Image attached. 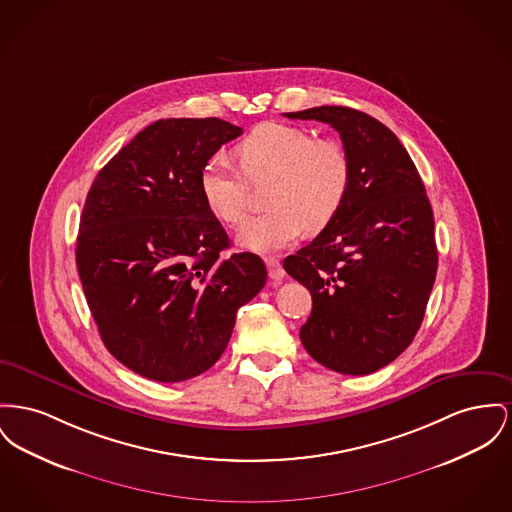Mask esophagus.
<instances>
[{
    "label": "esophagus",
    "instance_id": "esophagus-1",
    "mask_svg": "<svg viewBox=\"0 0 512 512\" xmlns=\"http://www.w3.org/2000/svg\"><path fill=\"white\" fill-rule=\"evenodd\" d=\"M265 263H267V269H269V276H271L272 284H274V286H276V284H280V282L284 280V276H286V272L282 269L280 261H278L276 257H267V259H265Z\"/></svg>",
    "mask_w": 512,
    "mask_h": 512
}]
</instances>
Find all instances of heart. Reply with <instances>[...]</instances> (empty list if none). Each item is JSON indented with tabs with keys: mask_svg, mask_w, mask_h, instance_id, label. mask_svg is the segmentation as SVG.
<instances>
[{
	"mask_svg": "<svg viewBox=\"0 0 512 512\" xmlns=\"http://www.w3.org/2000/svg\"><path fill=\"white\" fill-rule=\"evenodd\" d=\"M241 171L216 154L199 174V189L209 211L224 224L238 226L247 216V180H272L271 211L249 220L238 243L257 253L284 249L307 232H321L342 211L352 183V160L336 139H315L311 131L267 121L236 147Z\"/></svg>",
	"mask_w": 512,
	"mask_h": 512,
	"instance_id": "1",
	"label": "heart"
}]
</instances>
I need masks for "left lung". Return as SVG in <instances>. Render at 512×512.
<instances>
[{"label": "left lung", "instance_id": "left-lung-1", "mask_svg": "<svg viewBox=\"0 0 512 512\" xmlns=\"http://www.w3.org/2000/svg\"><path fill=\"white\" fill-rule=\"evenodd\" d=\"M329 123L352 160L348 199L331 224L284 259L311 292L307 354L344 375L396 360L420 329L437 274L435 222L420 174L381 121L344 106L286 114Z\"/></svg>", "mask_w": 512, "mask_h": 512}]
</instances>
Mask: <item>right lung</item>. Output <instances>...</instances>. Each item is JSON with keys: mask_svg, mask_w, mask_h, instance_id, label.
<instances>
[{"mask_svg": "<svg viewBox=\"0 0 512 512\" xmlns=\"http://www.w3.org/2000/svg\"><path fill=\"white\" fill-rule=\"evenodd\" d=\"M240 135L218 118L154 121L92 181L77 271L108 352L152 381L211 369L267 282L259 255H220L230 240L199 189L205 162Z\"/></svg>", "mask_w": 512, "mask_h": 512, "instance_id": "right-lung-1", "label": "right lung"}]
</instances>
